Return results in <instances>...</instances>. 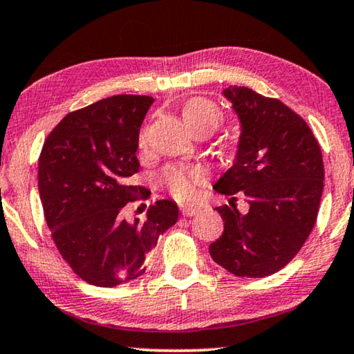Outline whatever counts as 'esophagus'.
Returning <instances> with one entry per match:
<instances>
[{
  "instance_id": "obj_1",
  "label": "esophagus",
  "mask_w": 354,
  "mask_h": 354,
  "mask_svg": "<svg viewBox=\"0 0 354 354\" xmlns=\"http://www.w3.org/2000/svg\"><path fill=\"white\" fill-rule=\"evenodd\" d=\"M179 210H181L184 216H194L198 210H201V207H197V205H181V207H179Z\"/></svg>"
}]
</instances>
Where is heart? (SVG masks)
Returning <instances> with one entry per match:
<instances>
[{"mask_svg":"<svg viewBox=\"0 0 354 354\" xmlns=\"http://www.w3.org/2000/svg\"><path fill=\"white\" fill-rule=\"evenodd\" d=\"M183 117L194 133H213L221 125L223 115L215 102L203 97H194L183 107ZM147 142L146 133L141 134V146ZM173 196L178 198H191L198 184L205 181V171L201 167H168L162 175Z\"/></svg>","mask_w":354,"mask_h":354,"instance_id":"b5f03b06","label":"heart"}]
</instances>
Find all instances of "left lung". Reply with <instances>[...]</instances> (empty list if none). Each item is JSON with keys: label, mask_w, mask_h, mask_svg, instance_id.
Segmentation results:
<instances>
[{"label": "left lung", "mask_w": 354, "mask_h": 354, "mask_svg": "<svg viewBox=\"0 0 354 354\" xmlns=\"http://www.w3.org/2000/svg\"><path fill=\"white\" fill-rule=\"evenodd\" d=\"M241 122L232 167L215 191L231 196V207H218L225 231L210 243L213 261L239 277H266L282 270L300 252L315 226L324 163L315 134L303 118L279 99L250 88L229 86ZM241 193L247 214L233 202Z\"/></svg>", "instance_id": "8db88e82"}]
</instances>
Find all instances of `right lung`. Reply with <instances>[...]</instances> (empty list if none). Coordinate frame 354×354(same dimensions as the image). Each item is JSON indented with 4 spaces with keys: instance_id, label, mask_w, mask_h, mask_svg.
I'll list each match as a JSON object with an SVG mask.
<instances>
[{
    "instance_id": "add662e5",
    "label": "right lung",
    "mask_w": 354,
    "mask_h": 354,
    "mask_svg": "<svg viewBox=\"0 0 354 354\" xmlns=\"http://www.w3.org/2000/svg\"><path fill=\"white\" fill-rule=\"evenodd\" d=\"M152 102L118 94L71 112L39 153V198L53 241L91 286L115 287L144 274L158 237L178 221V205L167 198L144 220H123L129 202L151 194L129 178L139 171V128Z\"/></svg>"
}]
</instances>
